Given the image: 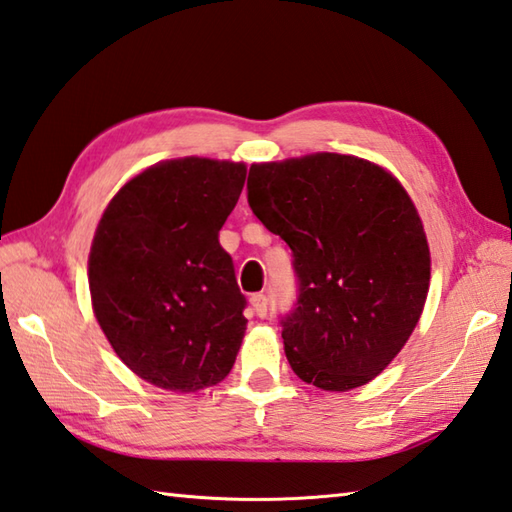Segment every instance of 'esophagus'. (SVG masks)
Wrapping results in <instances>:
<instances>
[{"mask_svg": "<svg viewBox=\"0 0 512 512\" xmlns=\"http://www.w3.org/2000/svg\"><path fill=\"white\" fill-rule=\"evenodd\" d=\"M250 306H253L257 317H266V313H268V297L264 293H255L253 297H250Z\"/></svg>", "mask_w": 512, "mask_h": 512, "instance_id": "esophagus-1", "label": "esophagus"}]
</instances>
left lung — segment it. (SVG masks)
I'll return each instance as SVG.
<instances>
[{
	"instance_id": "1",
	"label": "left lung",
	"mask_w": 512,
	"mask_h": 512,
	"mask_svg": "<svg viewBox=\"0 0 512 512\" xmlns=\"http://www.w3.org/2000/svg\"><path fill=\"white\" fill-rule=\"evenodd\" d=\"M248 206L293 250L297 302L279 317L299 379L324 390L368 384L424 310L430 253L397 179L350 155L317 153L248 170Z\"/></svg>"
}]
</instances>
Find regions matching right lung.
I'll use <instances>...</instances> for the list:
<instances>
[{
  "mask_svg": "<svg viewBox=\"0 0 512 512\" xmlns=\"http://www.w3.org/2000/svg\"><path fill=\"white\" fill-rule=\"evenodd\" d=\"M246 166L186 157L119 190L88 259L93 310L119 359L179 393L230 373L246 330V297L219 244Z\"/></svg>",
  "mask_w": 512,
  "mask_h": 512,
  "instance_id": "1",
  "label": "right lung"
}]
</instances>
